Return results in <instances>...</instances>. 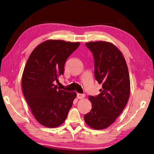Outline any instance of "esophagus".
Here are the masks:
<instances>
[{
	"mask_svg": "<svg viewBox=\"0 0 154 154\" xmlns=\"http://www.w3.org/2000/svg\"><path fill=\"white\" fill-rule=\"evenodd\" d=\"M77 97L78 99H82L85 97V94H77Z\"/></svg>",
	"mask_w": 154,
	"mask_h": 154,
	"instance_id": "obj_1",
	"label": "esophagus"
}]
</instances>
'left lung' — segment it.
I'll return each mask as SVG.
<instances>
[{"label":"left lung","mask_w":154,"mask_h":154,"mask_svg":"<svg viewBox=\"0 0 154 154\" xmlns=\"http://www.w3.org/2000/svg\"><path fill=\"white\" fill-rule=\"evenodd\" d=\"M94 60V76L103 89L98 95L90 96L92 106L84 119L96 130L106 128L116 121L128 100L130 83L128 66L122 52L105 41L85 43Z\"/></svg>","instance_id":"8db88e82"}]
</instances>
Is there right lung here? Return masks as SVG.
Segmentation results:
<instances>
[{"label":"right lung","instance_id":"add662e5","mask_svg":"<svg viewBox=\"0 0 154 154\" xmlns=\"http://www.w3.org/2000/svg\"><path fill=\"white\" fill-rule=\"evenodd\" d=\"M79 43L44 41L34 49L22 75V91L35 119L43 126L55 128L66 119L76 93L60 90L54 82L64 74V64Z\"/></svg>","mask_w":154,"mask_h":154}]
</instances>
